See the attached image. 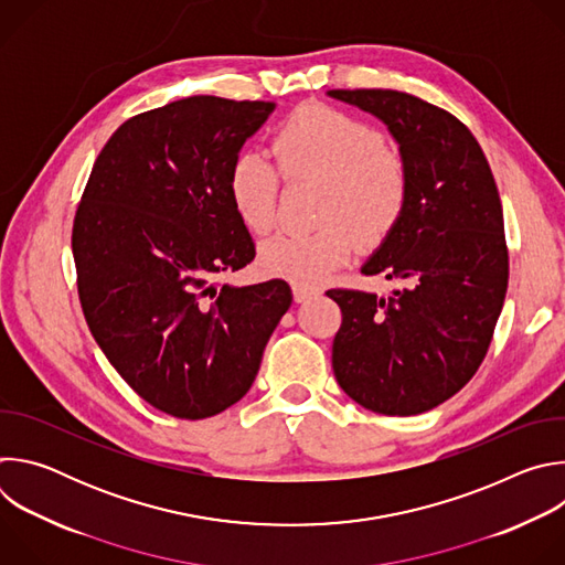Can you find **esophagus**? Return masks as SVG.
<instances>
[{
  "label": "esophagus",
  "mask_w": 565,
  "mask_h": 565,
  "mask_svg": "<svg viewBox=\"0 0 565 565\" xmlns=\"http://www.w3.org/2000/svg\"><path fill=\"white\" fill-rule=\"evenodd\" d=\"M317 295H319L317 288H306V286H297V284L292 286V297H295L297 303H303V301H308V299H312Z\"/></svg>",
  "instance_id": "obj_1"
}]
</instances>
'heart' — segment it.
<instances>
[{"label":"heart","instance_id":"b5f03b06","mask_svg":"<svg viewBox=\"0 0 565 565\" xmlns=\"http://www.w3.org/2000/svg\"><path fill=\"white\" fill-rule=\"evenodd\" d=\"M277 168L257 151L234 158L227 177L232 205L257 234L273 230L281 179L321 183L308 234H277L259 248L266 275L297 286H317L344 266L360 246L382 244L405 214L409 199L407 166L384 149L380 131L321 105L299 107L273 140Z\"/></svg>","mask_w":565,"mask_h":565}]
</instances>
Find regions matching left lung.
<instances>
[{
	"label": "left lung",
	"mask_w": 565,
	"mask_h": 565,
	"mask_svg": "<svg viewBox=\"0 0 565 565\" xmlns=\"http://www.w3.org/2000/svg\"><path fill=\"white\" fill-rule=\"evenodd\" d=\"M329 96L380 118L409 174L405 214L362 266L399 288L327 292L342 308L333 371L364 409L416 416L458 393L490 349L510 275L499 190L449 111L393 89Z\"/></svg>",
	"instance_id": "left-lung-1"
}]
</instances>
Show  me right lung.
Returning a JSON list of instances; mask_svg holds the SVG:
<instances>
[{
	"label": "right lung",
	"instance_id": "right-lung-1",
	"mask_svg": "<svg viewBox=\"0 0 565 565\" xmlns=\"http://www.w3.org/2000/svg\"><path fill=\"white\" fill-rule=\"evenodd\" d=\"M275 103L192 96L122 122L98 153L71 248L92 335L158 412L203 420L253 386L290 308L281 279H216L255 259L227 177Z\"/></svg>",
	"mask_w": 565,
	"mask_h": 565
}]
</instances>
